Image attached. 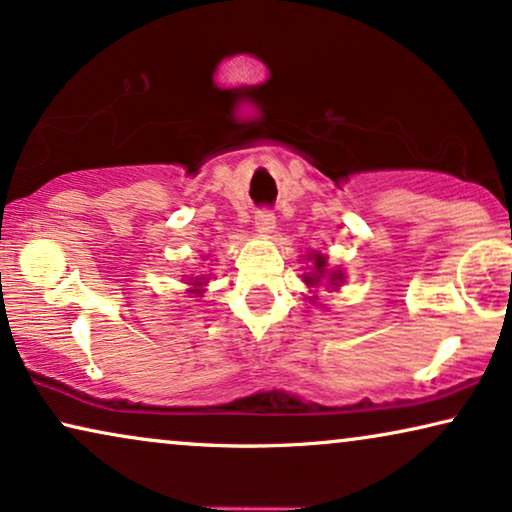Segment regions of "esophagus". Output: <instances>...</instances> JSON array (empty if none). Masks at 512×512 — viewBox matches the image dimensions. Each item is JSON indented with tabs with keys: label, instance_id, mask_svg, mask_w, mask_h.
Returning a JSON list of instances; mask_svg holds the SVG:
<instances>
[{
	"label": "esophagus",
	"instance_id": "obj_1",
	"mask_svg": "<svg viewBox=\"0 0 512 512\" xmlns=\"http://www.w3.org/2000/svg\"><path fill=\"white\" fill-rule=\"evenodd\" d=\"M256 228H258V233H272V228H275V214H272V209H268V207L258 209Z\"/></svg>",
	"mask_w": 512,
	"mask_h": 512
}]
</instances>
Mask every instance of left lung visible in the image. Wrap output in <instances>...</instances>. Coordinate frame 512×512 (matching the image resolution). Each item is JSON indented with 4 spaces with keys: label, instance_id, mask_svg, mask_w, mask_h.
Here are the masks:
<instances>
[{
    "label": "left lung",
    "instance_id": "1",
    "mask_svg": "<svg viewBox=\"0 0 512 512\" xmlns=\"http://www.w3.org/2000/svg\"><path fill=\"white\" fill-rule=\"evenodd\" d=\"M312 258H314V275L312 277H305V282L310 284V286L319 284L321 279L328 275V272H326V256L314 254ZM328 279H331V284H338V282H342V275H340V272H333V275H328Z\"/></svg>",
    "mask_w": 512,
    "mask_h": 512
}]
</instances>
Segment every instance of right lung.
Here are the masks:
<instances>
[{
    "mask_svg": "<svg viewBox=\"0 0 512 512\" xmlns=\"http://www.w3.org/2000/svg\"><path fill=\"white\" fill-rule=\"evenodd\" d=\"M198 284H200V282H198Z\"/></svg>",
    "mask_w": 512,
    "mask_h": 512,
    "instance_id": "add662e5",
    "label": "right lung"
}]
</instances>
